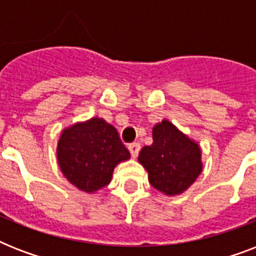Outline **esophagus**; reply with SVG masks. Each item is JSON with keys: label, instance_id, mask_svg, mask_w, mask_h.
<instances>
[{"label": "esophagus", "instance_id": "1", "mask_svg": "<svg viewBox=\"0 0 256 256\" xmlns=\"http://www.w3.org/2000/svg\"><path fill=\"white\" fill-rule=\"evenodd\" d=\"M128 150H130V152H132V156H134V158H136L140 150V144H136V142H134V144H128Z\"/></svg>", "mask_w": 256, "mask_h": 256}]
</instances>
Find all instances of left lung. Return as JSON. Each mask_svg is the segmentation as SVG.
<instances>
[{"label":"left lung","instance_id":"1","mask_svg":"<svg viewBox=\"0 0 256 256\" xmlns=\"http://www.w3.org/2000/svg\"><path fill=\"white\" fill-rule=\"evenodd\" d=\"M138 160L148 172V182L168 195L180 194L200 171V150L168 120L152 128V144L144 146Z\"/></svg>","mask_w":256,"mask_h":256}]
</instances>
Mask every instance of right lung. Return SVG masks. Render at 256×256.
I'll return each mask as SVG.
<instances>
[{
    "label": "right lung",
    "mask_w": 256,
    "mask_h": 256,
    "mask_svg": "<svg viewBox=\"0 0 256 256\" xmlns=\"http://www.w3.org/2000/svg\"><path fill=\"white\" fill-rule=\"evenodd\" d=\"M58 164L68 180L92 192L108 186L116 164L130 158L118 132L100 118L77 124L62 132Z\"/></svg>",
    "instance_id": "1"
}]
</instances>
